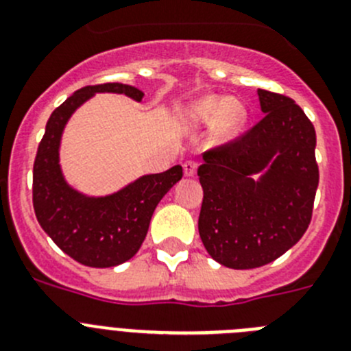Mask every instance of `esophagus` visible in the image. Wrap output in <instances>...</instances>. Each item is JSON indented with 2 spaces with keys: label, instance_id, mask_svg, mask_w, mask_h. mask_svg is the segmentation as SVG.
<instances>
[{
  "label": "esophagus",
  "instance_id": "1",
  "mask_svg": "<svg viewBox=\"0 0 351 351\" xmlns=\"http://www.w3.org/2000/svg\"><path fill=\"white\" fill-rule=\"evenodd\" d=\"M182 169H184V176H186V178H193V176L197 173L198 163L193 162V160H188V162H184Z\"/></svg>",
  "mask_w": 351,
  "mask_h": 351
}]
</instances>
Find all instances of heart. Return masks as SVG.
<instances>
[{"instance_id":"1","label":"heart","mask_w":351,"mask_h":351,"mask_svg":"<svg viewBox=\"0 0 351 351\" xmlns=\"http://www.w3.org/2000/svg\"><path fill=\"white\" fill-rule=\"evenodd\" d=\"M189 120L197 123H214L219 136H233L247 120V109L242 102L230 101L223 95H207L189 108Z\"/></svg>"}]
</instances>
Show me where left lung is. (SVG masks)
I'll list each match as a JSON object with an SVG mask.
<instances>
[{
	"instance_id": "obj_1",
	"label": "left lung",
	"mask_w": 351,
	"mask_h": 351,
	"mask_svg": "<svg viewBox=\"0 0 351 351\" xmlns=\"http://www.w3.org/2000/svg\"><path fill=\"white\" fill-rule=\"evenodd\" d=\"M259 123L239 141L204 153L198 231L214 261L259 268L300 242L311 221L317 136L292 99L257 90Z\"/></svg>"
}]
</instances>
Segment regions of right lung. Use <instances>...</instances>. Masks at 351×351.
<instances>
[{
    "label": "right lung",
    "mask_w": 351,
    "mask_h": 351,
    "mask_svg": "<svg viewBox=\"0 0 351 351\" xmlns=\"http://www.w3.org/2000/svg\"><path fill=\"white\" fill-rule=\"evenodd\" d=\"M123 94L143 101L139 88L123 83L83 86L48 118L33 169V205L45 233L60 250L90 268H111L128 261L146 239L151 215L176 182L182 167L146 173L102 197L78 191L64 178L60 141L73 112L95 94Z\"/></svg>",
    "instance_id": "right-lung-1"
}]
</instances>
